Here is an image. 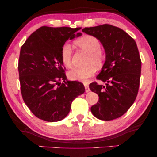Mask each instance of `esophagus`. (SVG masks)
<instances>
[{
	"instance_id": "esophagus-1",
	"label": "esophagus",
	"mask_w": 157,
	"mask_h": 157,
	"mask_svg": "<svg viewBox=\"0 0 157 157\" xmlns=\"http://www.w3.org/2000/svg\"><path fill=\"white\" fill-rule=\"evenodd\" d=\"M84 87H85V89H86V92H89L90 91L89 85H88L87 83H84Z\"/></svg>"
}]
</instances>
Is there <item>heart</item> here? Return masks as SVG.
I'll use <instances>...</instances> for the list:
<instances>
[{"label": "heart", "instance_id": "obj_1", "mask_svg": "<svg viewBox=\"0 0 157 157\" xmlns=\"http://www.w3.org/2000/svg\"><path fill=\"white\" fill-rule=\"evenodd\" d=\"M75 44L81 50L88 53L85 61V67L73 68L68 72V78L72 81L85 82L87 79L94 76L96 68H100L106 60V53L101 48L99 40L95 36L85 35L77 39ZM61 60L66 68L72 66V48L69 44H64L61 49Z\"/></svg>", "mask_w": 157, "mask_h": 157}]
</instances>
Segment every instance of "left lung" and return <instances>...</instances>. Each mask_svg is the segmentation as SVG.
<instances>
[{
    "mask_svg": "<svg viewBox=\"0 0 157 157\" xmlns=\"http://www.w3.org/2000/svg\"><path fill=\"white\" fill-rule=\"evenodd\" d=\"M84 33L100 40L106 52V61L97 80L90 89L98 95L97 104L91 106L95 117L110 121L124 115L134 104L140 82L141 61L136 44L127 33L109 24L84 28Z\"/></svg>",
    "mask_w": 157,
    "mask_h": 157,
    "instance_id": "8db88e82",
    "label": "left lung"
}]
</instances>
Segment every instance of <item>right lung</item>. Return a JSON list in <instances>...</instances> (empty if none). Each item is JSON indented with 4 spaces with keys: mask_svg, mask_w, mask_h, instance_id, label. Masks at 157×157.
<instances>
[{
    "mask_svg": "<svg viewBox=\"0 0 157 157\" xmlns=\"http://www.w3.org/2000/svg\"><path fill=\"white\" fill-rule=\"evenodd\" d=\"M80 29L42 26L21 46L18 67L21 94L38 119L48 122L63 119L73 101L84 93L82 83L66 81L60 54L66 40L81 36L76 33Z\"/></svg>",
    "mask_w": 157,
    "mask_h": 157,
    "instance_id": "add662e5",
    "label": "right lung"
}]
</instances>
